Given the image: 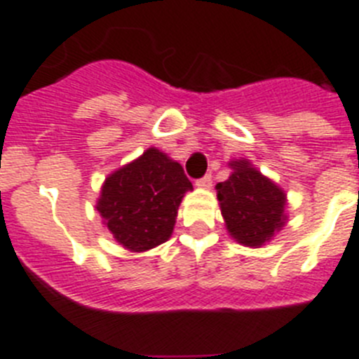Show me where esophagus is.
<instances>
[{"mask_svg": "<svg viewBox=\"0 0 359 359\" xmlns=\"http://www.w3.org/2000/svg\"><path fill=\"white\" fill-rule=\"evenodd\" d=\"M211 182H213V179H211V175L208 173V175H204L202 179H198L197 182H195V186H197V188H201V189H208L211 186Z\"/></svg>", "mask_w": 359, "mask_h": 359, "instance_id": "34e87169", "label": "esophagus"}]
</instances>
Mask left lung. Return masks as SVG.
<instances>
[{"label":"left lung","mask_w":359,"mask_h":359,"mask_svg":"<svg viewBox=\"0 0 359 359\" xmlns=\"http://www.w3.org/2000/svg\"><path fill=\"white\" fill-rule=\"evenodd\" d=\"M231 175L217 184V198L229 235L242 245L262 248L287 220L285 193L248 158L229 162Z\"/></svg>","instance_id":"1"}]
</instances>
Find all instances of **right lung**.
<instances>
[{
    "instance_id": "obj_1",
    "label": "right lung",
    "mask_w": 359,
    "mask_h": 359,
    "mask_svg": "<svg viewBox=\"0 0 359 359\" xmlns=\"http://www.w3.org/2000/svg\"><path fill=\"white\" fill-rule=\"evenodd\" d=\"M193 189L179 162L148 148L106 177L97 211L123 248L141 253L164 244L173 233L184 193Z\"/></svg>"
}]
</instances>
